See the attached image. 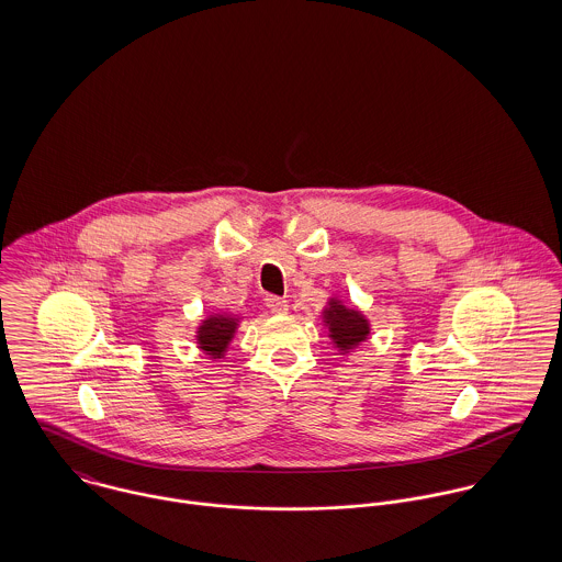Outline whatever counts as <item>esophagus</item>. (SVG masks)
I'll return each instance as SVG.
<instances>
[{
  "label": "esophagus",
  "mask_w": 562,
  "mask_h": 562,
  "mask_svg": "<svg viewBox=\"0 0 562 562\" xmlns=\"http://www.w3.org/2000/svg\"><path fill=\"white\" fill-rule=\"evenodd\" d=\"M266 307L272 312V314H285L288 312V301L281 299V296H266Z\"/></svg>",
  "instance_id": "esophagus-1"
}]
</instances>
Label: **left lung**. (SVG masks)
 <instances>
[{"instance_id": "1", "label": "left lung", "mask_w": 562, "mask_h": 562, "mask_svg": "<svg viewBox=\"0 0 562 562\" xmlns=\"http://www.w3.org/2000/svg\"><path fill=\"white\" fill-rule=\"evenodd\" d=\"M324 322L328 324L330 337L339 350L355 348L370 333L368 321L359 312L339 305V301L328 303V307L324 312Z\"/></svg>"}]
</instances>
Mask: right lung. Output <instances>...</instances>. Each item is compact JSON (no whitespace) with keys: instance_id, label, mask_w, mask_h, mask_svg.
Here are the masks:
<instances>
[{"instance_id":"add662e5","label":"right lung","mask_w":562,"mask_h":562,"mask_svg":"<svg viewBox=\"0 0 562 562\" xmlns=\"http://www.w3.org/2000/svg\"><path fill=\"white\" fill-rule=\"evenodd\" d=\"M238 321L229 316H212L199 326V346L205 350V355L221 359L236 333Z\"/></svg>"}]
</instances>
